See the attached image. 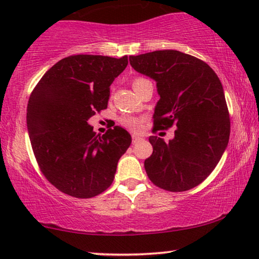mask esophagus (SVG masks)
I'll list each match as a JSON object with an SVG mask.
<instances>
[{"label": "esophagus", "mask_w": 259, "mask_h": 259, "mask_svg": "<svg viewBox=\"0 0 259 259\" xmlns=\"http://www.w3.org/2000/svg\"><path fill=\"white\" fill-rule=\"evenodd\" d=\"M143 139H141L140 137H138V136H132V143L133 144H137V143H139V141H141Z\"/></svg>", "instance_id": "esophagus-1"}]
</instances>
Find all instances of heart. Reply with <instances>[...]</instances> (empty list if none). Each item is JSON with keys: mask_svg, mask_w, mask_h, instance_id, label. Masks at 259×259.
I'll return each instance as SVG.
<instances>
[{"mask_svg": "<svg viewBox=\"0 0 259 259\" xmlns=\"http://www.w3.org/2000/svg\"><path fill=\"white\" fill-rule=\"evenodd\" d=\"M144 81H146V79H144V77H137V79L133 81V87L138 86V84L144 82ZM120 121H121L123 126L132 131H138L140 130L141 127V119L133 115H123Z\"/></svg>", "mask_w": 259, "mask_h": 259, "instance_id": "obj_1", "label": "heart"}]
</instances>
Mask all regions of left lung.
<instances>
[{"label": "left lung", "mask_w": 259, "mask_h": 259, "mask_svg": "<svg viewBox=\"0 0 259 259\" xmlns=\"http://www.w3.org/2000/svg\"><path fill=\"white\" fill-rule=\"evenodd\" d=\"M137 72L157 82L160 99L153 132L177 127L165 143L150 137L153 153L145 169L154 185L171 192L193 189L210 176L230 138V115L221 80L207 63L179 51L165 49L130 56Z\"/></svg>", "instance_id": "left-lung-1"}]
</instances>
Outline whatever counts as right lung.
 Returning <instances> with one entry per match:
<instances>
[{
    "instance_id": "right-lung-1",
    "label": "right lung",
    "mask_w": 259,
    "mask_h": 259,
    "mask_svg": "<svg viewBox=\"0 0 259 259\" xmlns=\"http://www.w3.org/2000/svg\"><path fill=\"white\" fill-rule=\"evenodd\" d=\"M127 63L126 55L68 56L31 92L27 127L34 155L46 179L68 196L92 198L107 190L132 143L121 127L100 136L87 122L107 108L109 86Z\"/></svg>"
}]
</instances>
